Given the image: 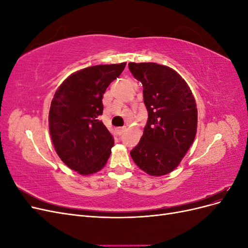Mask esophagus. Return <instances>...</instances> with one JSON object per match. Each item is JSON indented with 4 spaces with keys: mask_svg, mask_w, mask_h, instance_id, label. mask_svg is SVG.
<instances>
[{
    "mask_svg": "<svg viewBox=\"0 0 248 248\" xmlns=\"http://www.w3.org/2000/svg\"><path fill=\"white\" fill-rule=\"evenodd\" d=\"M116 130H117V133L119 134V136H122V134H124L126 132L127 128L126 127H118Z\"/></svg>",
    "mask_w": 248,
    "mask_h": 248,
    "instance_id": "34e87169",
    "label": "esophagus"
}]
</instances>
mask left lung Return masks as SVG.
Wrapping results in <instances>:
<instances>
[{
    "mask_svg": "<svg viewBox=\"0 0 248 248\" xmlns=\"http://www.w3.org/2000/svg\"><path fill=\"white\" fill-rule=\"evenodd\" d=\"M128 67L144 87L148 110L144 134L131 158L148 175L164 176L179 166L196 138V99L184 78L168 66L130 62Z\"/></svg>",
    "mask_w": 248,
    "mask_h": 248,
    "instance_id": "8db88e82",
    "label": "left lung"
}]
</instances>
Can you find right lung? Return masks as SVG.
Masks as SVG:
<instances>
[{"label": "right lung", "mask_w": 248, "mask_h": 248, "mask_svg": "<svg viewBox=\"0 0 248 248\" xmlns=\"http://www.w3.org/2000/svg\"><path fill=\"white\" fill-rule=\"evenodd\" d=\"M125 66V62L96 65L74 72L60 85L51 100V141L61 160L79 175L95 174L109 158L114 139L98 118L104 92Z\"/></svg>", "instance_id": "obj_1"}]
</instances>
